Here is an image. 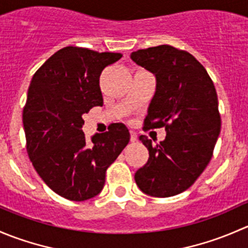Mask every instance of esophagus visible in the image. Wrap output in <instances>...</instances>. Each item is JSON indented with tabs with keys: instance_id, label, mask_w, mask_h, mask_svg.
<instances>
[{
	"instance_id": "1",
	"label": "esophagus",
	"mask_w": 248,
	"mask_h": 248,
	"mask_svg": "<svg viewBox=\"0 0 248 248\" xmlns=\"http://www.w3.org/2000/svg\"><path fill=\"white\" fill-rule=\"evenodd\" d=\"M137 139H138V136H137L136 132H131V141L132 142L137 141Z\"/></svg>"
}]
</instances>
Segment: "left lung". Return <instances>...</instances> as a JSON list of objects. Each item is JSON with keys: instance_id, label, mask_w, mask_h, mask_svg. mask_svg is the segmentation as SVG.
Listing matches in <instances>:
<instances>
[{"instance_id": "1", "label": "left lung", "mask_w": 248, "mask_h": 248, "mask_svg": "<svg viewBox=\"0 0 248 248\" xmlns=\"http://www.w3.org/2000/svg\"><path fill=\"white\" fill-rule=\"evenodd\" d=\"M131 59L156 76L144 129L167 132L157 145L140 136L149 159L134 179L149 196H176L196 182L214 154L221 131L216 89L204 66L185 50L152 46L132 52Z\"/></svg>"}]
</instances>
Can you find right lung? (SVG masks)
Wrapping results in <instances>:
<instances>
[{"mask_svg":"<svg viewBox=\"0 0 248 248\" xmlns=\"http://www.w3.org/2000/svg\"><path fill=\"white\" fill-rule=\"evenodd\" d=\"M122 57L66 46L42 64L31 80L22 111L26 149L34 169L59 196L74 202L102 191L106 172L129 141L122 124L85 139L82 115L103 106L99 77Z\"/></svg>","mask_w":248,"mask_h":248,"instance_id":"right-lung-1","label":"right lung"}]
</instances>
